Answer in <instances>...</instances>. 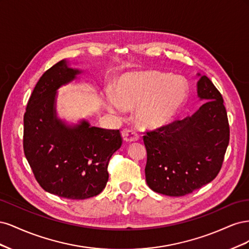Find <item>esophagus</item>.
I'll use <instances>...</instances> for the list:
<instances>
[{
	"label": "esophagus",
	"mask_w": 249,
	"mask_h": 249,
	"mask_svg": "<svg viewBox=\"0 0 249 249\" xmlns=\"http://www.w3.org/2000/svg\"><path fill=\"white\" fill-rule=\"evenodd\" d=\"M123 134V137L125 141H129V142H132V141H137L140 136L138 135V133L136 131L134 130H127V129H124L123 130L122 132Z\"/></svg>",
	"instance_id": "34e87169"
}]
</instances>
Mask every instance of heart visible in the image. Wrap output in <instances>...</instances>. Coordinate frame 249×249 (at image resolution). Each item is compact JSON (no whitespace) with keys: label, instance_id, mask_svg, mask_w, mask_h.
I'll use <instances>...</instances> for the list:
<instances>
[{"label":"heart","instance_id":"b5f03b06","mask_svg":"<svg viewBox=\"0 0 249 249\" xmlns=\"http://www.w3.org/2000/svg\"><path fill=\"white\" fill-rule=\"evenodd\" d=\"M186 83L158 71L127 74L119 82L115 95L107 94L106 107L112 113L138 107L136 117L145 127L170 123L187 100Z\"/></svg>","mask_w":249,"mask_h":249}]
</instances>
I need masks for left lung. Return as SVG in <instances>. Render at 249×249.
I'll list each match as a JSON object with an SVG mask.
<instances>
[{
    "mask_svg": "<svg viewBox=\"0 0 249 249\" xmlns=\"http://www.w3.org/2000/svg\"><path fill=\"white\" fill-rule=\"evenodd\" d=\"M197 82L205 104L191 116L146 132L145 178L150 189L184 196L219 173L230 142L228 113L221 93L207 76Z\"/></svg>",
    "mask_w": 249,
    "mask_h": 249,
    "instance_id": "8db88e82",
    "label": "left lung"
}]
</instances>
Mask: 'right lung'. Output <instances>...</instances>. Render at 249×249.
I'll return each mask as SVG.
<instances>
[{"label":"right lung","mask_w":249,"mask_h":249,"mask_svg":"<svg viewBox=\"0 0 249 249\" xmlns=\"http://www.w3.org/2000/svg\"><path fill=\"white\" fill-rule=\"evenodd\" d=\"M79 73L65 60L53 65L37 82L24 115V152L36 180L42 189L69 199L104 190L110 158L123 144L119 130L90 126L86 120L66 125L57 118V89Z\"/></svg>","instance_id":"add662e5"}]
</instances>
